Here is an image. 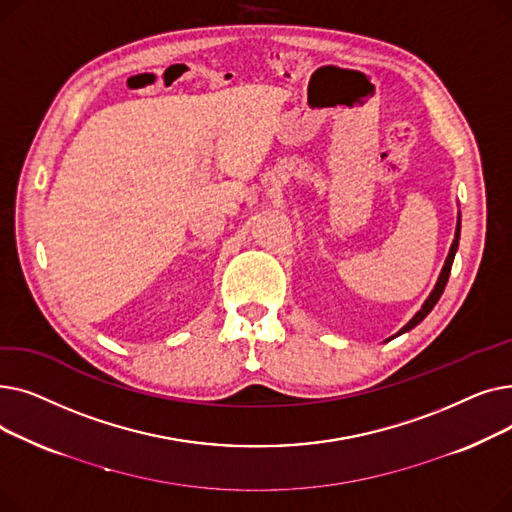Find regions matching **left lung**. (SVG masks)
<instances>
[{"instance_id": "obj_1", "label": "left lung", "mask_w": 512, "mask_h": 512, "mask_svg": "<svg viewBox=\"0 0 512 512\" xmlns=\"http://www.w3.org/2000/svg\"><path fill=\"white\" fill-rule=\"evenodd\" d=\"M459 238H461V213H459V224H456V232H454V240H452V245H450V253H448V257H446V261H444V267H442V272H440V278H438V282H436V286H434V290H432V294H429L427 297V301L423 303V307L415 313V317L409 321V324L402 328L396 336H400V334H405V332H409V330H413L417 324H421V321L427 317V313L432 311L434 307H436V303L440 301V297H442V292H444V288H446V282H448V276H450V270H452V261H454V253H456V249H459Z\"/></svg>"}]
</instances>
